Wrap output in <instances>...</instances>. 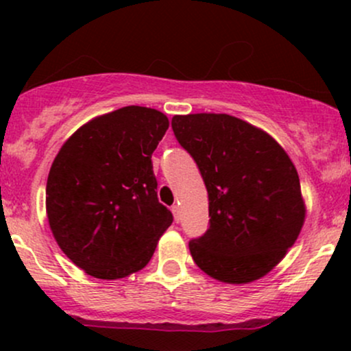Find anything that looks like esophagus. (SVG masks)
Returning <instances> with one entry per match:
<instances>
[{
  "label": "esophagus",
  "instance_id": "esophagus-1",
  "mask_svg": "<svg viewBox=\"0 0 351 351\" xmlns=\"http://www.w3.org/2000/svg\"><path fill=\"white\" fill-rule=\"evenodd\" d=\"M171 213H173V216H175V221H176V223H178V221H180V206H178V204H173V206H171Z\"/></svg>",
  "mask_w": 351,
  "mask_h": 351
}]
</instances>
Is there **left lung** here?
<instances>
[{
	"instance_id": "obj_1",
	"label": "left lung",
	"mask_w": 351,
	"mask_h": 351,
	"mask_svg": "<svg viewBox=\"0 0 351 351\" xmlns=\"http://www.w3.org/2000/svg\"><path fill=\"white\" fill-rule=\"evenodd\" d=\"M173 132L208 189L209 229L189 243L209 277L249 284L269 274L299 237L305 201L299 173L267 132L228 114L175 115Z\"/></svg>"
}]
</instances>
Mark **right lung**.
Listing matches in <instances>:
<instances>
[{
  "mask_svg": "<svg viewBox=\"0 0 351 351\" xmlns=\"http://www.w3.org/2000/svg\"><path fill=\"white\" fill-rule=\"evenodd\" d=\"M168 127L160 110L122 107L79 127L56 155L47 221L60 251L88 276L115 280L142 271L171 226L152 165Z\"/></svg>",
  "mask_w": 351,
  "mask_h": 351,
  "instance_id": "right-lung-1",
  "label": "right lung"
}]
</instances>
